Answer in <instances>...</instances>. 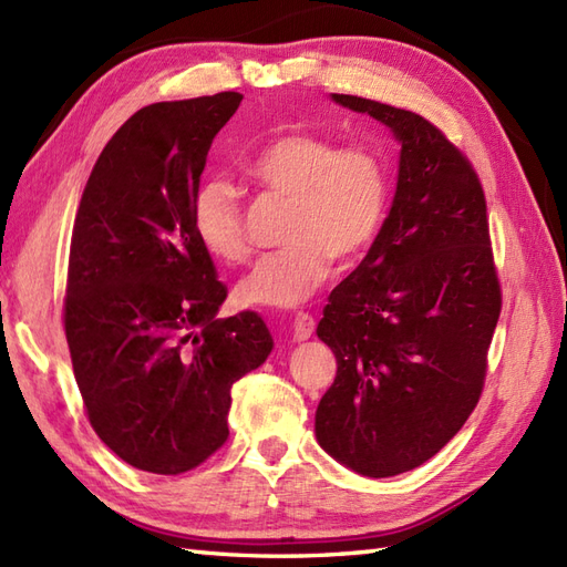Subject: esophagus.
Here are the masks:
<instances>
[{
  "instance_id": "34e87169",
  "label": "esophagus",
  "mask_w": 567,
  "mask_h": 567,
  "mask_svg": "<svg viewBox=\"0 0 567 567\" xmlns=\"http://www.w3.org/2000/svg\"><path fill=\"white\" fill-rule=\"evenodd\" d=\"M292 330H295V340H299V342L301 340H309L313 332H316V318L311 313H307V311H299L295 316Z\"/></svg>"
}]
</instances>
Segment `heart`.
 <instances>
[{
	"label": "heart",
	"mask_w": 567,
	"mask_h": 567,
	"mask_svg": "<svg viewBox=\"0 0 567 567\" xmlns=\"http://www.w3.org/2000/svg\"><path fill=\"white\" fill-rule=\"evenodd\" d=\"M246 174L270 194L289 198L282 249L264 256L237 287L251 307H297L321 287L338 264H352L383 225L390 174L379 151L340 145L318 132H287L266 143ZM200 244L225 264L251 256L239 188L227 179L203 182L192 203Z\"/></svg>",
	"instance_id": "1"
}]
</instances>
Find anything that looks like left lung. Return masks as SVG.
I'll list each match as a JSON object with an SVG mask.
<instances>
[{"mask_svg":"<svg viewBox=\"0 0 567 567\" xmlns=\"http://www.w3.org/2000/svg\"><path fill=\"white\" fill-rule=\"evenodd\" d=\"M402 143L393 208L318 323L338 359L316 435L364 476L431 460L482 398L501 316L484 186L470 157L422 114L332 93Z\"/></svg>","mask_w":567,"mask_h":567,"instance_id":"obj_1","label":"left lung"}]
</instances>
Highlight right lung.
Listing matches in <instances>:
<instances>
[{
	"instance_id": "add662e5",
	"label": "right lung",
	"mask_w": 567,
	"mask_h": 567,
	"mask_svg": "<svg viewBox=\"0 0 567 567\" xmlns=\"http://www.w3.org/2000/svg\"><path fill=\"white\" fill-rule=\"evenodd\" d=\"M241 95L155 103L100 153L71 231L64 332L93 431L136 470L177 476L227 441L231 385L272 338L227 297L192 223L215 134Z\"/></svg>"
}]
</instances>
